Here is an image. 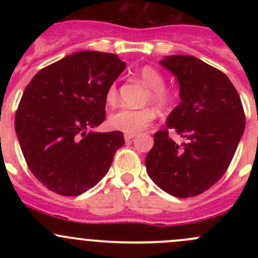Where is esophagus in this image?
<instances>
[{
  "label": "esophagus",
  "instance_id": "esophagus-1",
  "mask_svg": "<svg viewBox=\"0 0 258 258\" xmlns=\"http://www.w3.org/2000/svg\"><path fill=\"white\" fill-rule=\"evenodd\" d=\"M134 137H135V135L134 134H126V135H124V141H131V140L132 139H134Z\"/></svg>",
  "mask_w": 258,
  "mask_h": 258
}]
</instances>
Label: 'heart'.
Wrapping results in <instances>:
<instances>
[{
    "label": "heart",
    "instance_id": "heart-1",
    "mask_svg": "<svg viewBox=\"0 0 258 258\" xmlns=\"http://www.w3.org/2000/svg\"><path fill=\"white\" fill-rule=\"evenodd\" d=\"M139 75L141 80L151 88L148 102H152L161 111L168 110L173 102V95L165 87L166 81L163 75L152 66L142 67L139 71ZM117 100H118V90L116 83H112L106 92V102L110 106H113ZM155 118L156 112L153 108L146 107L132 110V108L123 107L111 114L108 123L116 131L135 135L152 123Z\"/></svg>",
    "mask_w": 258,
    "mask_h": 258
}]
</instances>
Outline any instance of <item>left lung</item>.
I'll return each mask as SVG.
<instances>
[{"instance_id":"obj_1","label":"left lung","mask_w":258,"mask_h":258,"mask_svg":"<svg viewBox=\"0 0 258 258\" xmlns=\"http://www.w3.org/2000/svg\"><path fill=\"white\" fill-rule=\"evenodd\" d=\"M160 63L178 81L181 103L166 122L183 141L170 139L168 130L156 132L146 170L167 194L194 197L212 187L230 166L246 126L243 107L228 77L197 57L166 56Z\"/></svg>"}]
</instances>
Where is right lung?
Returning a JSON list of instances; mask_svg holds the SVG:
<instances>
[{
    "label": "right lung",
    "instance_id": "obj_1",
    "mask_svg": "<svg viewBox=\"0 0 258 258\" xmlns=\"http://www.w3.org/2000/svg\"><path fill=\"white\" fill-rule=\"evenodd\" d=\"M124 69L117 54L80 51L27 85L15 128L28 168L48 189L79 196L108 172L123 134L90 130L105 121L106 92Z\"/></svg>",
    "mask_w": 258,
    "mask_h": 258
}]
</instances>
